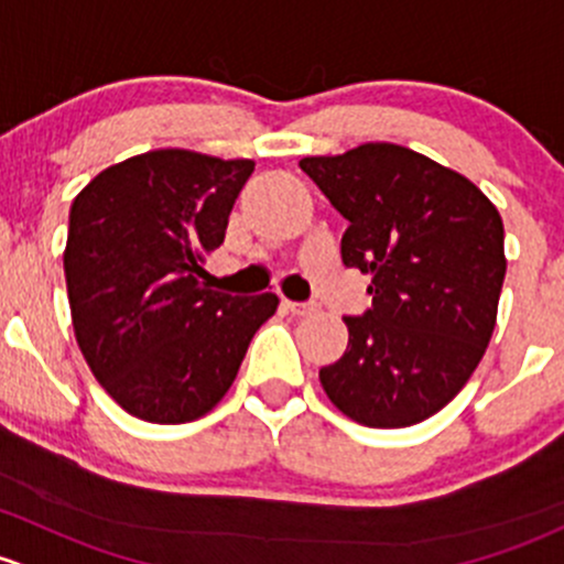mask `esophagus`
Returning a JSON list of instances; mask_svg holds the SVG:
<instances>
[{"label":"esophagus","instance_id":"1","mask_svg":"<svg viewBox=\"0 0 564 564\" xmlns=\"http://www.w3.org/2000/svg\"><path fill=\"white\" fill-rule=\"evenodd\" d=\"M282 306H284V310H288V312H293V315H299V317L315 315V312L321 310V306H317V304H295V301H288V299L282 301Z\"/></svg>","mask_w":564,"mask_h":564}]
</instances>
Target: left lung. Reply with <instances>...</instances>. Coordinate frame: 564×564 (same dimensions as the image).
<instances>
[{"mask_svg":"<svg viewBox=\"0 0 564 564\" xmlns=\"http://www.w3.org/2000/svg\"><path fill=\"white\" fill-rule=\"evenodd\" d=\"M299 165L350 223L345 265L371 276V310L345 317V356L321 369L325 397L364 426H415L467 386L495 334L502 217L467 176L397 143Z\"/></svg>","mask_w":564,"mask_h":564,"instance_id":"1","label":"left lung"}]
</instances>
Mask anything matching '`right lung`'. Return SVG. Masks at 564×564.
I'll list each match as a JSON object with an SVG mask.
<instances>
[{"instance_id": "add662e5", "label": "right lung", "mask_w": 564, "mask_h": 564, "mask_svg": "<svg viewBox=\"0 0 564 564\" xmlns=\"http://www.w3.org/2000/svg\"><path fill=\"white\" fill-rule=\"evenodd\" d=\"M252 160L154 149L97 173L69 208L65 280L75 341L106 393L149 423L223 402L274 293L200 284Z\"/></svg>"}]
</instances>
